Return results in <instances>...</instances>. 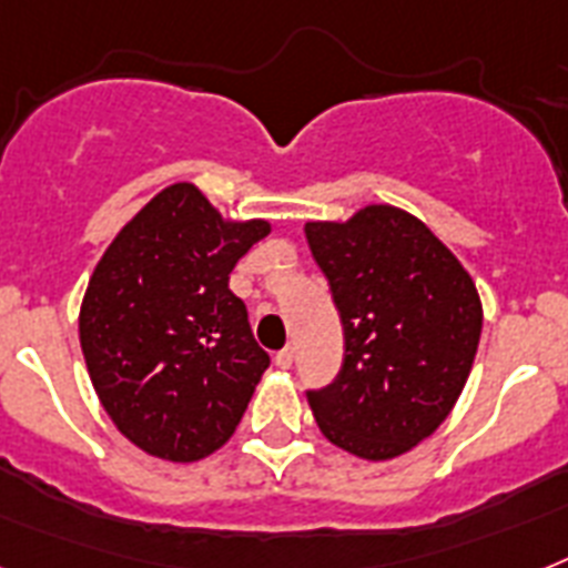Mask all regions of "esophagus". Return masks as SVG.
<instances>
[{
  "mask_svg": "<svg viewBox=\"0 0 568 568\" xmlns=\"http://www.w3.org/2000/svg\"><path fill=\"white\" fill-rule=\"evenodd\" d=\"M274 364L280 366V369H288V366L294 364V346H285V349H280L274 355Z\"/></svg>",
  "mask_w": 568,
  "mask_h": 568,
  "instance_id": "esophagus-1",
  "label": "esophagus"
}]
</instances>
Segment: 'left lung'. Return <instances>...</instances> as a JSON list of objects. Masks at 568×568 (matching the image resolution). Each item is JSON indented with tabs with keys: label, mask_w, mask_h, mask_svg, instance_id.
I'll return each mask as SVG.
<instances>
[{
	"label": "left lung",
	"mask_w": 568,
	"mask_h": 568,
	"mask_svg": "<svg viewBox=\"0 0 568 568\" xmlns=\"http://www.w3.org/2000/svg\"><path fill=\"white\" fill-rule=\"evenodd\" d=\"M343 326V364L308 389L317 427L361 459H393L454 409L483 335L462 262L416 216L369 204L349 222H308Z\"/></svg>",
	"instance_id": "left-lung-1"
}]
</instances>
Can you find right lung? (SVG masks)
Returning a JSON list of instances; mask_svg holds the SVG:
<instances>
[{
  "label": "right lung",
  "instance_id": "1",
  "mask_svg": "<svg viewBox=\"0 0 568 568\" xmlns=\"http://www.w3.org/2000/svg\"><path fill=\"white\" fill-rule=\"evenodd\" d=\"M268 222H225L193 184L161 190L98 262L80 346L94 393L132 445L195 462L233 436L271 357L227 288Z\"/></svg>",
  "mask_w": 568,
  "mask_h": 568
}]
</instances>
